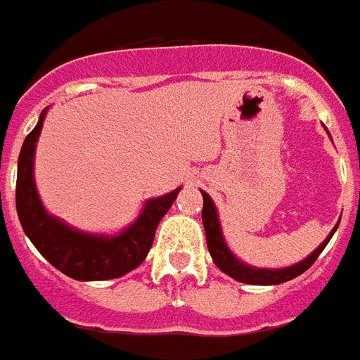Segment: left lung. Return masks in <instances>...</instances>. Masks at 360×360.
<instances>
[{
  "instance_id": "left-lung-1",
  "label": "left lung",
  "mask_w": 360,
  "mask_h": 360,
  "mask_svg": "<svg viewBox=\"0 0 360 360\" xmlns=\"http://www.w3.org/2000/svg\"><path fill=\"white\" fill-rule=\"evenodd\" d=\"M204 204H202V224L204 231H206V243H208V250H210L212 260L214 264L218 266L219 270L226 271L227 276H231L237 281H243V283H250V285H276V283H283V281H289V279L301 276L302 271H307L310 266L316 262V258L320 257V252L324 250V247L328 245V241L332 239L333 231L330 233V237L326 239L320 247H318L309 258H304L302 262L295 266H289V268H283V270H260V268H250V266H245L241 260L229 252V249L224 243V235L219 231V221L218 214H216V206L210 200V196L202 193Z\"/></svg>"
}]
</instances>
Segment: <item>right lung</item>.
Returning <instances> with one entry per match:
<instances>
[{"instance_id": "right-lung-1", "label": "right lung", "mask_w": 360, "mask_h": 360, "mask_svg": "<svg viewBox=\"0 0 360 360\" xmlns=\"http://www.w3.org/2000/svg\"><path fill=\"white\" fill-rule=\"evenodd\" d=\"M44 115L46 111H42L38 125L27 134L19 154L15 200L20 226L32 245L40 250V255L69 278L79 281L121 278L146 258L154 243L158 224L165 216V212L172 208L179 188H175L169 195L148 200L141 218L113 239L79 233L71 227L63 226L59 219L46 214L32 177V160Z\"/></svg>"}]
</instances>
